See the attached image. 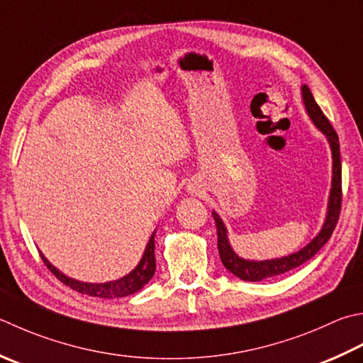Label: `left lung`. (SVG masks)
I'll return each mask as SVG.
<instances>
[{"mask_svg": "<svg viewBox=\"0 0 363 363\" xmlns=\"http://www.w3.org/2000/svg\"><path fill=\"white\" fill-rule=\"evenodd\" d=\"M302 97L305 108H307L310 118L313 119V123L318 125V129L321 130L325 137H328L330 147H332V157H333V177H332V190L329 198V208H328V217L321 233L311 240V242L303 247L302 250L296 252L294 255H289L285 258H277L271 261H247L239 258L236 253L233 252L230 247L228 236H226V228L216 212H212L217 226V247L218 255L222 259L223 266L228 269L231 274H234L239 279L245 281H261L264 279H271V277L281 275L285 272L293 271V269L299 267L305 261H308L315 257V255L321 250L323 245L330 239L333 230L338 223L340 211H342V200H343V191H342V160H340V143H338V135L333 130L330 121L325 118L323 110L319 108L316 104L313 94H311L310 88L307 84L302 86Z\"/></svg>", "mask_w": 363, "mask_h": 363, "instance_id": "8db88e82", "label": "left lung"}]
</instances>
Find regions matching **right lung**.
Wrapping results in <instances>:
<instances>
[{
    "mask_svg": "<svg viewBox=\"0 0 363 363\" xmlns=\"http://www.w3.org/2000/svg\"><path fill=\"white\" fill-rule=\"evenodd\" d=\"M154 236L155 233L149 239V242L146 245V250L143 258H141L140 264L133 269V271L119 279L116 281H108V283H83V281H77L74 279H69L64 274H61L58 269L53 267L50 262L45 259L44 255L40 253V258L44 261V264L48 267V271L52 272L56 279H58L62 285L70 286L72 289L78 291V293L86 294L91 297H102V299H115V297H124V296H130L133 293H137L141 288H143L146 283L152 279V275L155 272V257H154Z\"/></svg>",
    "mask_w": 363,
    "mask_h": 363,
    "instance_id": "obj_1",
    "label": "right lung"
}]
</instances>
